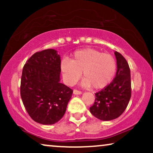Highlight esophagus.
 <instances>
[{
    "label": "esophagus",
    "mask_w": 153,
    "mask_h": 153,
    "mask_svg": "<svg viewBox=\"0 0 153 153\" xmlns=\"http://www.w3.org/2000/svg\"><path fill=\"white\" fill-rule=\"evenodd\" d=\"M73 93H74V95H81V94H82V92L77 91V90H74V91H73Z\"/></svg>",
    "instance_id": "1"
}]
</instances>
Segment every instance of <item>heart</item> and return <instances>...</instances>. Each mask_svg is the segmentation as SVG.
Instances as JSON below:
<instances>
[{"instance_id":"obj_1","label":"heart","mask_w":153,"mask_h":153,"mask_svg":"<svg viewBox=\"0 0 153 153\" xmlns=\"http://www.w3.org/2000/svg\"><path fill=\"white\" fill-rule=\"evenodd\" d=\"M60 70L67 84L74 85L82 76L81 85L102 89L109 84L116 71L114 58L95 49L75 51L71 60L65 58L60 63Z\"/></svg>"}]
</instances>
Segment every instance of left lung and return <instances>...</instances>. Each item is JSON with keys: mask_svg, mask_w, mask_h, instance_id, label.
<instances>
[{"mask_svg": "<svg viewBox=\"0 0 153 153\" xmlns=\"http://www.w3.org/2000/svg\"><path fill=\"white\" fill-rule=\"evenodd\" d=\"M117 62L116 77L107 86L95 93V101L90 108L94 116L104 121L118 118L131 97V75L129 65L118 52H114Z\"/></svg>", "mask_w": 153, "mask_h": 153, "instance_id": "8db88e82", "label": "left lung"}]
</instances>
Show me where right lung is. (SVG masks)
<instances>
[{
    "label": "right lung",
    "instance_id": "right-lung-1",
    "mask_svg": "<svg viewBox=\"0 0 153 153\" xmlns=\"http://www.w3.org/2000/svg\"><path fill=\"white\" fill-rule=\"evenodd\" d=\"M60 56L55 49L37 52L23 68L21 97L29 116L42 125H53L64 116L73 91L60 83Z\"/></svg>",
    "mask_w": 153,
    "mask_h": 153
}]
</instances>
